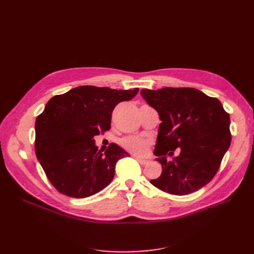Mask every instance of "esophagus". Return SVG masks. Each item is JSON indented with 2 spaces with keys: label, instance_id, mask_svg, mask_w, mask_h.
Returning a JSON list of instances; mask_svg holds the SVG:
<instances>
[{
  "label": "esophagus",
  "instance_id": "esophagus-1",
  "mask_svg": "<svg viewBox=\"0 0 254 254\" xmlns=\"http://www.w3.org/2000/svg\"><path fill=\"white\" fill-rule=\"evenodd\" d=\"M135 157H136V159L141 165H146V164L148 163L147 159H144V158H141V157H138V156H135Z\"/></svg>",
  "mask_w": 254,
  "mask_h": 254
}]
</instances>
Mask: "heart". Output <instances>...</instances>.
<instances>
[{
	"instance_id": "obj_1",
	"label": "heart",
	"mask_w": 254,
	"mask_h": 254,
	"mask_svg": "<svg viewBox=\"0 0 254 254\" xmlns=\"http://www.w3.org/2000/svg\"><path fill=\"white\" fill-rule=\"evenodd\" d=\"M122 144L126 149L136 154H144L147 151L149 142L139 137H127L122 141Z\"/></svg>"
}]
</instances>
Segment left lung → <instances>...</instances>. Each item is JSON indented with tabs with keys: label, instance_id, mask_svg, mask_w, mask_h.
Listing matches in <instances>:
<instances>
[{
	"label": "left lung",
	"instance_id": "8db88e82",
	"mask_svg": "<svg viewBox=\"0 0 254 254\" xmlns=\"http://www.w3.org/2000/svg\"><path fill=\"white\" fill-rule=\"evenodd\" d=\"M141 96L162 122L154 154L163 172L150 183L176 195L202 189L215 176L232 140L230 116L221 103L190 87L145 88ZM177 148H181L180 155L169 162L165 154Z\"/></svg>",
	"mask_w": 254,
	"mask_h": 254
}]
</instances>
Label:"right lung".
I'll list each match as a JSON object with an SVG mask.
<instances>
[{
    "label": "right lung",
    "mask_w": 254,
    "mask_h": 254,
    "mask_svg": "<svg viewBox=\"0 0 254 254\" xmlns=\"http://www.w3.org/2000/svg\"><path fill=\"white\" fill-rule=\"evenodd\" d=\"M139 89L78 86L51 98L35 124V150L51 184L63 194L83 198L108 186L118 159L129 154L112 143L102 153L93 137L110 129L115 106Z\"/></svg>",
    "instance_id": "right-lung-1"
}]
</instances>
